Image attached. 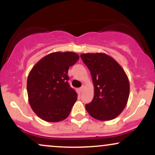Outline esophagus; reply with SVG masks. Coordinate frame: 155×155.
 Listing matches in <instances>:
<instances>
[{"label":"esophagus","instance_id":"obj_1","mask_svg":"<svg viewBox=\"0 0 155 155\" xmlns=\"http://www.w3.org/2000/svg\"><path fill=\"white\" fill-rule=\"evenodd\" d=\"M84 86H82L81 87L79 88V91L81 92H82L84 91Z\"/></svg>","mask_w":155,"mask_h":155}]
</instances>
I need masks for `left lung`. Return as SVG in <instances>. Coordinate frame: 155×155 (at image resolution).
<instances>
[{"label":"left lung","mask_w":155,"mask_h":155,"mask_svg":"<svg viewBox=\"0 0 155 155\" xmlns=\"http://www.w3.org/2000/svg\"><path fill=\"white\" fill-rule=\"evenodd\" d=\"M91 74L94 97L85 105L90 116L100 121L114 120L127 105L130 83L122 66L105 53H85L80 55Z\"/></svg>","instance_id":"left-lung-1"}]
</instances>
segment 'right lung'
Returning a JSON list of instances; mask_svg holds the SVG:
<instances>
[{
  "label": "right lung",
  "mask_w": 155,
  "mask_h": 155,
  "mask_svg": "<svg viewBox=\"0 0 155 155\" xmlns=\"http://www.w3.org/2000/svg\"><path fill=\"white\" fill-rule=\"evenodd\" d=\"M72 51H57L44 57L29 73L27 81L28 101L38 117L49 122L66 119L77 100L68 84L69 67L79 60Z\"/></svg>",
  "instance_id": "obj_1"
}]
</instances>
